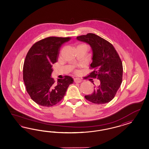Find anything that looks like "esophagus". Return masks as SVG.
<instances>
[{
    "instance_id": "34e87169",
    "label": "esophagus",
    "mask_w": 149,
    "mask_h": 149,
    "mask_svg": "<svg viewBox=\"0 0 149 149\" xmlns=\"http://www.w3.org/2000/svg\"><path fill=\"white\" fill-rule=\"evenodd\" d=\"M81 81H82V80H81V79H80V78L76 77V78L74 79V82H76V83H80Z\"/></svg>"
}]
</instances>
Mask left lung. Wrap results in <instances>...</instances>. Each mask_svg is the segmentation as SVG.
Here are the masks:
<instances>
[{
    "instance_id": "1",
    "label": "left lung",
    "mask_w": 149,
    "mask_h": 149,
    "mask_svg": "<svg viewBox=\"0 0 149 149\" xmlns=\"http://www.w3.org/2000/svg\"><path fill=\"white\" fill-rule=\"evenodd\" d=\"M77 39L90 46L92 53L90 67L94 70L89 76L99 79L100 82L99 86L94 87L92 94L85 96V98L95 104L109 103L114 98L122 81L123 66L117 51L111 43L95 34L77 36Z\"/></svg>"
}]
</instances>
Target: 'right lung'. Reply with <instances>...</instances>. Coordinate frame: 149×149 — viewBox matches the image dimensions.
<instances>
[{
	"label": "right lung",
	"instance_id": "add662e5",
	"mask_svg": "<svg viewBox=\"0 0 149 149\" xmlns=\"http://www.w3.org/2000/svg\"><path fill=\"white\" fill-rule=\"evenodd\" d=\"M71 38L50 36L36 42L27 53L23 68V78L32 100L42 107L58 103L64 97L72 77L65 76L55 82L51 77L52 64L57 62L59 50Z\"/></svg>",
	"mask_w": 149,
	"mask_h": 149
}]
</instances>
